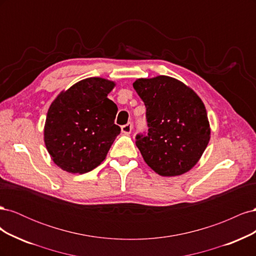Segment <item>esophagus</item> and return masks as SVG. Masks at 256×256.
<instances>
[{
    "mask_svg": "<svg viewBox=\"0 0 256 256\" xmlns=\"http://www.w3.org/2000/svg\"><path fill=\"white\" fill-rule=\"evenodd\" d=\"M131 130H132V124H131V122H127L126 125L122 126V134H129L131 132Z\"/></svg>",
    "mask_w": 256,
    "mask_h": 256,
    "instance_id": "esophagus-1",
    "label": "esophagus"
}]
</instances>
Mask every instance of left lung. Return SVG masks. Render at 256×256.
Wrapping results in <instances>:
<instances>
[{
  "instance_id": "1",
  "label": "left lung",
  "mask_w": 256,
  "mask_h": 256,
  "mask_svg": "<svg viewBox=\"0 0 256 256\" xmlns=\"http://www.w3.org/2000/svg\"><path fill=\"white\" fill-rule=\"evenodd\" d=\"M134 88L146 108L148 130L136 136L145 162L161 176L188 172L210 138L202 100L184 83L166 76L138 79Z\"/></svg>"
}]
</instances>
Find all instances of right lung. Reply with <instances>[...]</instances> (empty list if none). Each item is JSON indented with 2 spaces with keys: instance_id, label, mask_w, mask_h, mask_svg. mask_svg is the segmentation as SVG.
Returning <instances> with one entry per match:
<instances>
[{
  "instance_id": "obj_1",
  "label": "right lung",
  "mask_w": 256,
  "mask_h": 256,
  "mask_svg": "<svg viewBox=\"0 0 256 256\" xmlns=\"http://www.w3.org/2000/svg\"><path fill=\"white\" fill-rule=\"evenodd\" d=\"M114 83L82 80L60 92L50 106L44 143L54 164L69 173H88L106 159L120 134L114 120L118 106L106 96Z\"/></svg>"
}]
</instances>
